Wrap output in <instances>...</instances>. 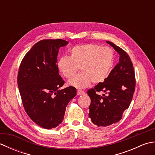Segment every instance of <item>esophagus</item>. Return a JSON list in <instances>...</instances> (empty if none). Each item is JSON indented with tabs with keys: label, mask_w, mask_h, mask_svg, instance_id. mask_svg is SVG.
I'll return each mask as SVG.
<instances>
[{
	"label": "esophagus",
	"mask_w": 155,
	"mask_h": 155,
	"mask_svg": "<svg viewBox=\"0 0 155 155\" xmlns=\"http://www.w3.org/2000/svg\"><path fill=\"white\" fill-rule=\"evenodd\" d=\"M84 94H85V93L83 91L80 90V89L77 90V94L78 95H84Z\"/></svg>",
	"instance_id": "1"
}]
</instances>
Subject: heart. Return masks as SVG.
I'll return each instance as SVG.
<instances>
[{"instance_id":"obj_1","label":"heart","mask_w":155,"mask_h":155,"mask_svg":"<svg viewBox=\"0 0 155 155\" xmlns=\"http://www.w3.org/2000/svg\"><path fill=\"white\" fill-rule=\"evenodd\" d=\"M114 51L108 47L97 44L77 45L70 50V57L62 56L57 66L62 75L71 78L79 69L82 71L69 83L78 88L87 87L91 82L103 83L108 77L114 64Z\"/></svg>"}]
</instances>
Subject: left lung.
I'll use <instances>...</instances> for the list:
<instances>
[{"instance_id":"left-lung-1","label":"left lung","mask_w":155,"mask_h":155,"mask_svg":"<svg viewBox=\"0 0 155 155\" xmlns=\"http://www.w3.org/2000/svg\"><path fill=\"white\" fill-rule=\"evenodd\" d=\"M107 42L120 54V58L103 83L87 91L91 100L88 115L93 123L98 127L109 126L121 119L124 111L129 107L136 85L135 74L129 56L113 42ZM101 91L105 93L103 96L97 94Z\"/></svg>"}]
</instances>
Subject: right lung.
I'll use <instances>...</instances> for the list:
<instances>
[{
  "label": "right lung",
  "mask_w": 155,
  "mask_h": 155,
  "mask_svg": "<svg viewBox=\"0 0 155 155\" xmlns=\"http://www.w3.org/2000/svg\"><path fill=\"white\" fill-rule=\"evenodd\" d=\"M62 39H45L36 43L20 64L17 83L26 113L46 129L57 127L64 118L66 107L77 94L70 86L60 90L64 81L57 66L58 49L67 45Z\"/></svg>",
  "instance_id": "obj_1"
}]
</instances>
